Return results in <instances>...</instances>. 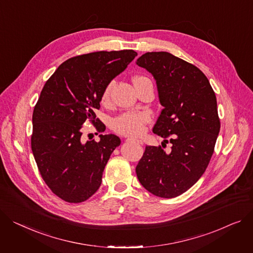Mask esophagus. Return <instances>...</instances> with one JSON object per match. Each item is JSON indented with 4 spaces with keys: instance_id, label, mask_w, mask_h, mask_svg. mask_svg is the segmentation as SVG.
I'll return each mask as SVG.
<instances>
[{
    "instance_id": "34e87169",
    "label": "esophagus",
    "mask_w": 253,
    "mask_h": 253,
    "mask_svg": "<svg viewBox=\"0 0 253 253\" xmlns=\"http://www.w3.org/2000/svg\"><path fill=\"white\" fill-rule=\"evenodd\" d=\"M127 142H131V143H137L139 145H142L143 144V141L140 140V139H136V138H127L126 139Z\"/></svg>"
}]
</instances>
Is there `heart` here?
Listing matches in <instances>:
<instances>
[{
  "mask_svg": "<svg viewBox=\"0 0 253 253\" xmlns=\"http://www.w3.org/2000/svg\"><path fill=\"white\" fill-rule=\"evenodd\" d=\"M149 80L143 76L134 77L133 82L136 83L139 81ZM114 81H110L106 87L104 88L102 95H100V103L105 106H108L111 103L112 89L114 87ZM150 121V116L146 112L139 111H129L122 113L121 115L117 116L112 120L111 126L112 129L126 136H137L142 134L145 130V125Z\"/></svg>",
  "mask_w": 253,
  "mask_h": 253,
  "instance_id": "1",
  "label": "heart"
}]
</instances>
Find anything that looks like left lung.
<instances>
[{
  "instance_id": "left-lung-1",
  "label": "left lung",
  "mask_w": 253,
  "mask_h": 253,
  "mask_svg": "<svg viewBox=\"0 0 253 253\" xmlns=\"http://www.w3.org/2000/svg\"><path fill=\"white\" fill-rule=\"evenodd\" d=\"M136 64L153 74L164 107L154 133L173 135L170 151L145 147L136 175L150 193L173 198L192 187L209 166L221 128L216 97L196 66L170 53H145Z\"/></svg>"
}]
</instances>
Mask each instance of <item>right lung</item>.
Returning a JSON list of instances; mask_svg holds the SVG:
<instances>
[{
  "instance_id": "1",
  "label": "right lung",
  "mask_w": 253,
  "mask_h": 253,
  "mask_svg": "<svg viewBox=\"0 0 253 253\" xmlns=\"http://www.w3.org/2000/svg\"><path fill=\"white\" fill-rule=\"evenodd\" d=\"M136 56L133 49L76 56L62 63L44 84L32 114L31 149L45 184L67 203H82L96 192L121 143L114 134L85 142L82 125L89 120L98 132L106 130L94 113L100 95Z\"/></svg>"
}]
</instances>
